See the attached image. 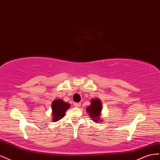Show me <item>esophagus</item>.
Returning <instances> with one entry per match:
<instances>
[{"label":"esophagus","instance_id":"obj_1","mask_svg":"<svg viewBox=\"0 0 160 160\" xmlns=\"http://www.w3.org/2000/svg\"><path fill=\"white\" fill-rule=\"evenodd\" d=\"M74 105L75 107H80L81 106V103H80V102H75Z\"/></svg>","mask_w":160,"mask_h":160}]
</instances>
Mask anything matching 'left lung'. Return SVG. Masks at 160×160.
<instances>
[{
  "instance_id": "left-lung-1",
  "label": "left lung",
  "mask_w": 160,
  "mask_h": 160,
  "mask_svg": "<svg viewBox=\"0 0 160 160\" xmlns=\"http://www.w3.org/2000/svg\"><path fill=\"white\" fill-rule=\"evenodd\" d=\"M90 105L86 108V111L88 112L90 118H93V121L96 122H100V115L102 111V102L98 98L91 100Z\"/></svg>"
}]
</instances>
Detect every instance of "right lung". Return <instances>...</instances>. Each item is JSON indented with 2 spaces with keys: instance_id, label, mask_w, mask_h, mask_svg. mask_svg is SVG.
<instances>
[{
  "instance_id": "add662e5",
  "label": "right lung",
  "mask_w": 160,
  "mask_h": 160,
  "mask_svg": "<svg viewBox=\"0 0 160 160\" xmlns=\"http://www.w3.org/2000/svg\"><path fill=\"white\" fill-rule=\"evenodd\" d=\"M70 107V104L65 102L62 99H56L53 100L52 104V121L56 122L63 117L68 108Z\"/></svg>"
}]
</instances>
